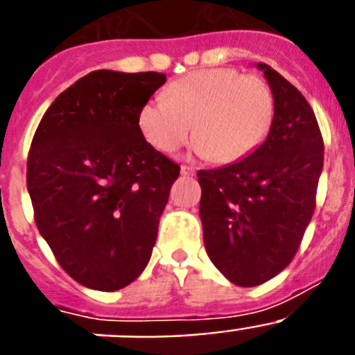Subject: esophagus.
Instances as JSON below:
<instances>
[{
	"label": "esophagus",
	"instance_id": "esophagus-1",
	"mask_svg": "<svg viewBox=\"0 0 355 355\" xmlns=\"http://www.w3.org/2000/svg\"><path fill=\"white\" fill-rule=\"evenodd\" d=\"M193 174H196L193 167H190V165H181V175H193Z\"/></svg>",
	"mask_w": 355,
	"mask_h": 355
}]
</instances>
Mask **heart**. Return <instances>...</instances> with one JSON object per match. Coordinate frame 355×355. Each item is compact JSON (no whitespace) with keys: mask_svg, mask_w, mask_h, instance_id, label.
Segmentation results:
<instances>
[{"mask_svg":"<svg viewBox=\"0 0 355 355\" xmlns=\"http://www.w3.org/2000/svg\"><path fill=\"white\" fill-rule=\"evenodd\" d=\"M272 119L274 97L265 80L215 67L175 80L165 90V101H147L139 112V128L156 150L174 153L193 133L200 155L233 163L265 140Z\"/></svg>","mask_w":355,"mask_h":355,"instance_id":"b5f03b06","label":"heart"}]
</instances>
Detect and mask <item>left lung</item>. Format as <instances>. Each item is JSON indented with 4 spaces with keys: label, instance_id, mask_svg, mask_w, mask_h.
<instances>
[{
    "label": "left lung",
    "instance_id": "8db88e82",
    "mask_svg": "<svg viewBox=\"0 0 355 355\" xmlns=\"http://www.w3.org/2000/svg\"><path fill=\"white\" fill-rule=\"evenodd\" d=\"M274 119L265 142L227 167L199 171L205 247L238 286L270 281L291 263L311 222L324 139L306 97L266 64Z\"/></svg>",
    "mask_w": 355,
    "mask_h": 355
}]
</instances>
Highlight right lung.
Masks as SVG:
<instances>
[{"mask_svg":"<svg viewBox=\"0 0 355 355\" xmlns=\"http://www.w3.org/2000/svg\"><path fill=\"white\" fill-rule=\"evenodd\" d=\"M163 72L94 71L56 97L28 153L39 233L74 281L128 286L147 266L180 165L144 139L139 112Z\"/></svg>","mask_w":355,"mask_h":355,"instance_id":"right-lung-1","label":"right lung"}]
</instances>
